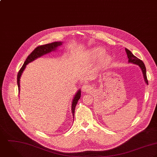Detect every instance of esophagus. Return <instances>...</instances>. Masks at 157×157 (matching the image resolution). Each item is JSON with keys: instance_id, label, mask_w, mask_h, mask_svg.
<instances>
[{"instance_id": "obj_1", "label": "esophagus", "mask_w": 157, "mask_h": 157, "mask_svg": "<svg viewBox=\"0 0 157 157\" xmlns=\"http://www.w3.org/2000/svg\"><path fill=\"white\" fill-rule=\"evenodd\" d=\"M81 89L83 92H88V91H90V90L91 89V87L88 84H84L82 86Z\"/></svg>"}]
</instances>
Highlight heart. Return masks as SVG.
Returning a JSON list of instances; mask_svg holds the SVG:
<instances>
[{"label": "heart", "instance_id": "obj_1", "mask_svg": "<svg viewBox=\"0 0 157 157\" xmlns=\"http://www.w3.org/2000/svg\"><path fill=\"white\" fill-rule=\"evenodd\" d=\"M105 50L101 47H96L89 50L87 53V56L92 60L100 59L101 65H107L112 61V57L109 55L105 54Z\"/></svg>", "mask_w": 157, "mask_h": 157}]
</instances>
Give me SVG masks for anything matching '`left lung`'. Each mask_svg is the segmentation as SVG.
<instances>
[{"instance_id": "1", "label": "left lung", "mask_w": 157, "mask_h": 157, "mask_svg": "<svg viewBox=\"0 0 157 157\" xmlns=\"http://www.w3.org/2000/svg\"><path fill=\"white\" fill-rule=\"evenodd\" d=\"M125 52H126V53H127V57H128V62L139 65V67L141 68V69L142 70V72L143 73V76H144L145 82H146L147 84H148V80H147V75H146V67H145L144 63L141 60H140V59L136 58L135 56H134L132 53V52L130 50H128V49L125 48Z\"/></svg>"}]
</instances>
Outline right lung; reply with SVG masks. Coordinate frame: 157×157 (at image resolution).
Here are the masks:
<instances>
[{
    "mask_svg": "<svg viewBox=\"0 0 157 157\" xmlns=\"http://www.w3.org/2000/svg\"><path fill=\"white\" fill-rule=\"evenodd\" d=\"M62 43H63L62 42H52V43H50V44H45V45H42L38 46L29 55V56L26 59L25 61L24 62V63L23 64L21 68L19 70V71L18 72V74H17V86H18L19 93L20 92V78H21V75H22L23 71L25 68L26 65L29 63H31L32 61H33L34 60H35L36 59L42 56V55H45L48 53L51 52L52 51L55 50L56 49V48H57L58 46L61 45ZM80 97H81V91L79 90L78 92V93L76 94L75 96L74 97V99H73V102H72L71 110H72V113H73V117H74V113H75V110L76 105L77 104L78 101Z\"/></svg>",
    "mask_w": 157,
    "mask_h": 157,
    "instance_id": "1",
    "label": "right lung"
}]
</instances>
